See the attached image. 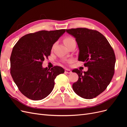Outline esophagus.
I'll return each mask as SVG.
<instances>
[{"instance_id": "1", "label": "esophagus", "mask_w": 127, "mask_h": 127, "mask_svg": "<svg viewBox=\"0 0 127 127\" xmlns=\"http://www.w3.org/2000/svg\"><path fill=\"white\" fill-rule=\"evenodd\" d=\"M64 72L67 73V74H70V73L71 72V70H69V69H65V71Z\"/></svg>"}]
</instances>
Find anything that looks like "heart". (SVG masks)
Segmentation results:
<instances>
[{
  "instance_id": "1",
  "label": "heart",
  "mask_w": 127,
  "mask_h": 127,
  "mask_svg": "<svg viewBox=\"0 0 127 127\" xmlns=\"http://www.w3.org/2000/svg\"><path fill=\"white\" fill-rule=\"evenodd\" d=\"M64 44L67 46H68V45H69L70 44L72 43H76L75 40L74 39V38L70 37V36H67L66 37L64 38ZM71 61L70 59H64V62L65 63H70Z\"/></svg>"
}]
</instances>
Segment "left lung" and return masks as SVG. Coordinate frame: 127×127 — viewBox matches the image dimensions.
<instances>
[{
    "instance_id": "1",
    "label": "left lung",
    "mask_w": 127,
    "mask_h": 127,
    "mask_svg": "<svg viewBox=\"0 0 127 127\" xmlns=\"http://www.w3.org/2000/svg\"><path fill=\"white\" fill-rule=\"evenodd\" d=\"M75 38L79 48L78 60L85 62L87 71L75 69L78 79L72 89L79 96L92 99L104 91L114 73L116 56L109 42L102 34L86 28L66 30Z\"/></svg>"
}]
</instances>
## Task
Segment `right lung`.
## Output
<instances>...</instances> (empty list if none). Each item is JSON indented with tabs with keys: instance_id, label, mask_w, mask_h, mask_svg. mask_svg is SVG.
<instances>
[{
	"instance_id": "1",
	"label": "right lung",
	"mask_w": 127,
	"mask_h": 127,
	"mask_svg": "<svg viewBox=\"0 0 127 127\" xmlns=\"http://www.w3.org/2000/svg\"><path fill=\"white\" fill-rule=\"evenodd\" d=\"M65 29L40 31L22 36L14 45L10 58V74L21 93L32 100H41L51 93L56 77L64 72L60 66L42 67L52 46Z\"/></svg>"
}]
</instances>
